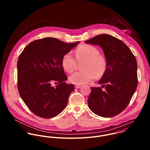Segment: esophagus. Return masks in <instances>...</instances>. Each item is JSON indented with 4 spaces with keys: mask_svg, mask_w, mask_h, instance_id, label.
Here are the masks:
<instances>
[{
    "mask_svg": "<svg viewBox=\"0 0 150 150\" xmlns=\"http://www.w3.org/2000/svg\"><path fill=\"white\" fill-rule=\"evenodd\" d=\"M81 86H80V85H76V86H75V88H77V89H78V88H80Z\"/></svg>",
    "mask_w": 150,
    "mask_h": 150,
    "instance_id": "obj_1",
    "label": "esophagus"
}]
</instances>
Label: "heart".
<instances>
[{"mask_svg": "<svg viewBox=\"0 0 150 150\" xmlns=\"http://www.w3.org/2000/svg\"><path fill=\"white\" fill-rule=\"evenodd\" d=\"M76 59L71 52L66 53L62 57V64L64 70L71 73L76 69L78 62L85 61L83 66L84 70L76 71L69 76L70 83L81 85L89 83L96 77H102L107 69L106 59L100 55L99 50L91 45L83 44L77 47L75 51Z\"/></svg>", "mask_w": 150, "mask_h": 150, "instance_id": "1", "label": "heart"}]
</instances>
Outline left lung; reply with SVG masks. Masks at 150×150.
Segmentation results:
<instances>
[{"mask_svg": "<svg viewBox=\"0 0 150 150\" xmlns=\"http://www.w3.org/2000/svg\"><path fill=\"white\" fill-rule=\"evenodd\" d=\"M85 43L100 46L107 61L106 71L98 81L105 90L92 87L88 106L102 117L117 115L127 107L137 86L136 58L125 43L109 35L96 36Z\"/></svg>", "mask_w": 150, "mask_h": 150, "instance_id": "1", "label": "left lung"}]
</instances>
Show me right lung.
Returning a JSON list of instances; mask_svg holds the SVG:
<instances>
[{
    "label": "right lung",
    "mask_w": 150,
    "mask_h": 150,
    "mask_svg": "<svg viewBox=\"0 0 150 150\" xmlns=\"http://www.w3.org/2000/svg\"><path fill=\"white\" fill-rule=\"evenodd\" d=\"M80 42L67 43L46 38L29 43L17 62L18 89L22 100L35 115L51 118L66 107L74 91L73 84H67L62 64L66 53ZM57 83L55 87L51 86Z\"/></svg>",
    "instance_id": "add662e5"
}]
</instances>
